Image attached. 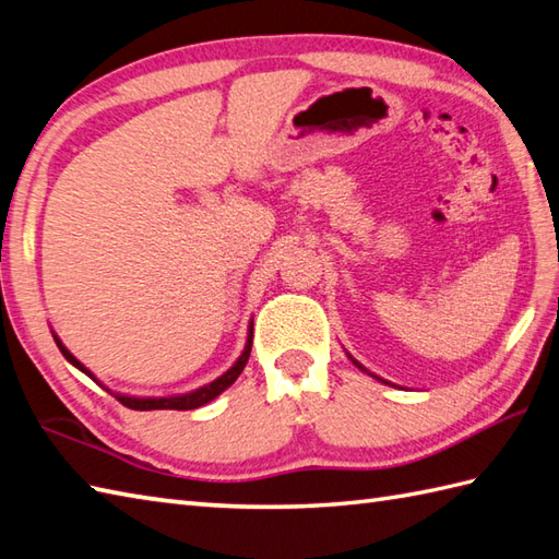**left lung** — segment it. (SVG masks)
Wrapping results in <instances>:
<instances>
[{
  "mask_svg": "<svg viewBox=\"0 0 559 559\" xmlns=\"http://www.w3.org/2000/svg\"><path fill=\"white\" fill-rule=\"evenodd\" d=\"M348 358H350V360H353V365H355V367H358V370H362V372H365V374H370V377H374V379H379V382H384V384H389V382H386V379H382V377H377V374H372V372H370V370H367V367H365V365H360V362H358V360H355V358H353V355H350V353H348Z\"/></svg>",
  "mask_w": 559,
  "mask_h": 559,
  "instance_id": "8db88e82",
  "label": "left lung"
}]
</instances>
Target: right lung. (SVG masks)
Here are the masks:
<instances>
[{"instance_id": "right-lung-1", "label": "right lung", "mask_w": 559, "mask_h": 559, "mask_svg": "<svg viewBox=\"0 0 559 559\" xmlns=\"http://www.w3.org/2000/svg\"><path fill=\"white\" fill-rule=\"evenodd\" d=\"M252 329H254V322H249L245 350L240 353V358H237L221 377H216V379H213V382H209V384H204V386L187 391V394H173V396H132V394H120V391H112V389L105 386V384L100 382V379L88 370L86 365H83L81 360H76L74 355H71V353L67 350V346H64L62 341H59V336L55 334V331H52V338H55V343H57V348L62 350L64 358H67L71 365H74L76 370H81L83 374L91 377L93 382H98L100 386L108 389L110 394H112L117 401H122L127 408H132V411H194V408L206 406V403L213 401L216 396H221L223 391L228 389V386H233L235 379L240 377V372L245 370V365H247V360H249V353H252V336H254Z\"/></svg>"}]
</instances>
